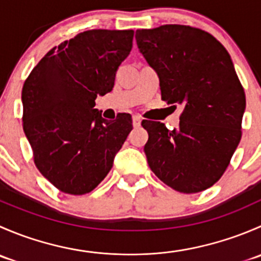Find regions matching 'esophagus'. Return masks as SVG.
<instances>
[{
	"instance_id": "esophagus-1",
	"label": "esophagus",
	"mask_w": 261,
	"mask_h": 261,
	"mask_svg": "<svg viewBox=\"0 0 261 261\" xmlns=\"http://www.w3.org/2000/svg\"><path fill=\"white\" fill-rule=\"evenodd\" d=\"M133 125L134 127H139L141 125V118L139 116H134L133 117Z\"/></svg>"
}]
</instances>
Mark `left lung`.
Here are the masks:
<instances>
[{"mask_svg":"<svg viewBox=\"0 0 261 261\" xmlns=\"http://www.w3.org/2000/svg\"><path fill=\"white\" fill-rule=\"evenodd\" d=\"M135 38L159 74L163 101L183 107L178 128L141 122L149 134L147 164L175 191H204L222 177L241 139L246 99L230 54L211 34L191 26L136 30Z\"/></svg>","mask_w":261,"mask_h":261,"instance_id":"8db88e82","label":"left lung"}]
</instances>
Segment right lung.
<instances>
[{"instance_id": "obj_1", "label": "right lung", "mask_w": 261, "mask_h": 261, "mask_svg": "<svg viewBox=\"0 0 261 261\" xmlns=\"http://www.w3.org/2000/svg\"><path fill=\"white\" fill-rule=\"evenodd\" d=\"M133 30H89L51 49L22 87L23 133L41 174L68 194L89 193L111 170L133 130L128 114L94 109L112 91L133 48Z\"/></svg>"}]
</instances>
